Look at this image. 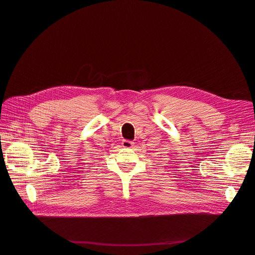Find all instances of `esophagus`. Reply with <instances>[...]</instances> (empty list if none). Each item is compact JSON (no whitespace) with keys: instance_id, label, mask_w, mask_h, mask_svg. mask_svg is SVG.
I'll return each instance as SVG.
<instances>
[{"instance_id":"1","label":"esophagus","mask_w":255,"mask_h":255,"mask_svg":"<svg viewBox=\"0 0 255 255\" xmlns=\"http://www.w3.org/2000/svg\"><path fill=\"white\" fill-rule=\"evenodd\" d=\"M133 145H134V142L130 141V140H123L122 141L123 148H132Z\"/></svg>"}]
</instances>
